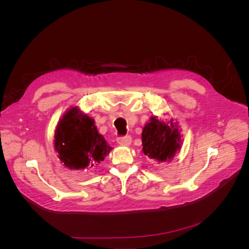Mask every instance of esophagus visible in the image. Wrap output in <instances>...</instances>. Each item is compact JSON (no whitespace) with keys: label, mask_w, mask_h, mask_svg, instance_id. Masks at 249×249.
<instances>
[{"label":"esophagus","mask_w":249,"mask_h":249,"mask_svg":"<svg viewBox=\"0 0 249 249\" xmlns=\"http://www.w3.org/2000/svg\"><path fill=\"white\" fill-rule=\"evenodd\" d=\"M131 142H132V137L131 136H123V137L117 138V143L120 145L127 146V145L131 144Z\"/></svg>","instance_id":"1"}]
</instances>
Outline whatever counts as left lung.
Instances as JSON below:
<instances>
[{
    "label": "left lung",
    "instance_id": "left-lung-1",
    "mask_svg": "<svg viewBox=\"0 0 249 249\" xmlns=\"http://www.w3.org/2000/svg\"><path fill=\"white\" fill-rule=\"evenodd\" d=\"M142 150L149 159L166 162L180 149V134L176 123H164L156 116L152 117L142 131Z\"/></svg>",
    "mask_w": 249,
    "mask_h": 249
}]
</instances>
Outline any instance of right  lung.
<instances>
[{"instance_id": "add662e5", "label": "right lung", "mask_w": 249, "mask_h": 249, "mask_svg": "<svg viewBox=\"0 0 249 249\" xmlns=\"http://www.w3.org/2000/svg\"><path fill=\"white\" fill-rule=\"evenodd\" d=\"M59 159L71 169H85L104 161L112 149L97 132L94 120L73 107L60 119L55 131Z\"/></svg>"}]
</instances>
